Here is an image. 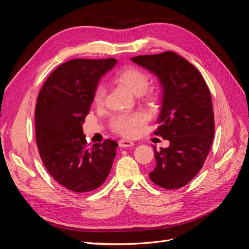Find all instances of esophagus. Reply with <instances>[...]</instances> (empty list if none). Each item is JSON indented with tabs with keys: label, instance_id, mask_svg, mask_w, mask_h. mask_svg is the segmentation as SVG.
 Returning a JSON list of instances; mask_svg holds the SVG:
<instances>
[{
	"label": "esophagus",
	"instance_id": "34e87169",
	"mask_svg": "<svg viewBox=\"0 0 249 249\" xmlns=\"http://www.w3.org/2000/svg\"><path fill=\"white\" fill-rule=\"evenodd\" d=\"M118 144L120 147H132L135 145V143L132 140H125V139H122L119 140Z\"/></svg>",
	"mask_w": 249,
	"mask_h": 249
}]
</instances>
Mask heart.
<instances>
[{"mask_svg": "<svg viewBox=\"0 0 249 249\" xmlns=\"http://www.w3.org/2000/svg\"><path fill=\"white\" fill-rule=\"evenodd\" d=\"M116 80L123 85L129 88L135 94H141L148 86V76L136 67H126L117 71ZM106 95V88L103 84H99L93 92V104L101 106ZM146 122V115L142 112L123 113L114 115L111 118V127L115 132L124 137H133L137 134L139 127Z\"/></svg>", "mask_w": 249, "mask_h": 249, "instance_id": "1", "label": "heart"}]
</instances>
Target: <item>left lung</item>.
Masks as SVG:
<instances>
[{
	"instance_id": "8db88e82",
	"label": "left lung",
	"mask_w": 249,
	"mask_h": 249,
	"mask_svg": "<svg viewBox=\"0 0 249 249\" xmlns=\"http://www.w3.org/2000/svg\"><path fill=\"white\" fill-rule=\"evenodd\" d=\"M132 61L156 74L162 88L160 124L155 132L170 145L154 148L153 182L164 189L187 185L201 169L214 138L212 97L200 72L173 52L132 57Z\"/></svg>"
}]
</instances>
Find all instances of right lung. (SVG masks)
Instances as JSON below:
<instances>
[{
	"instance_id": "obj_1",
	"label": "right lung",
	"mask_w": 249,
	"mask_h": 249,
	"mask_svg": "<svg viewBox=\"0 0 249 249\" xmlns=\"http://www.w3.org/2000/svg\"><path fill=\"white\" fill-rule=\"evenodd\" d=\"M116 63L114 58L72 59L50 74L37 99L35 133L42 163L55 180L73 192L102 186L116 156L115 141L89 145L82 127L95 87Z\"/></svg>"
}]
</instances>
